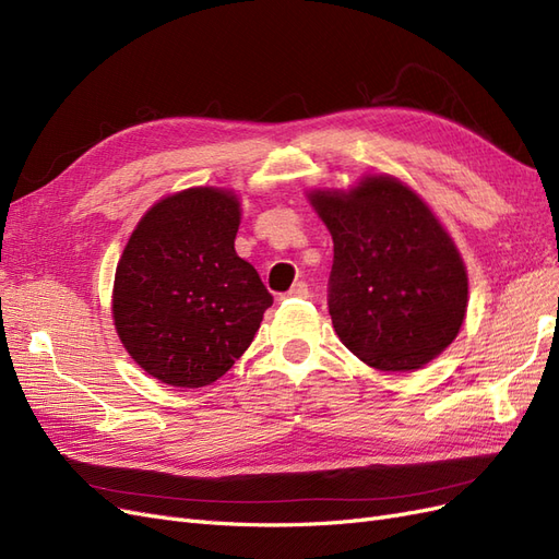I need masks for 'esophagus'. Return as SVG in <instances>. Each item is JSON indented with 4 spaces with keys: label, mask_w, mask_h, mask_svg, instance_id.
Instances as JSON below:
<instances>
[{
    "label": "esophagus",
    "mask_w": 559,
    "mask_h": 559,
    "mask_svg": "<svg viewBox=\"0 0 559 559\" xmlns=\"http://www.w3.org/2000/svg\"><path fill=\"white\" fill-rule=\"evenodd\" d=\"M310 296V289L306 282H296L289 292L284 294V298H308Z\"/></svg>",
    "instance_id": "1"
}]
</instances>
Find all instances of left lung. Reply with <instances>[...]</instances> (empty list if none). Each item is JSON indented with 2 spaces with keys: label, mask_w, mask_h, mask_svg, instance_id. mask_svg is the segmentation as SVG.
<instances>
[{
  "label": "left lung",
  "mask_w": 559,
  "mask_h": 559,
  "mask_svg": "<svg viewBox=\"0 0 559 559\" xmlns=\"http://www.w3.org/2000/svg\"><path fill=\"white\" fill-rule=\"evenodd\" d=\"M308 198L333 238L329 314L343 345L378 370L429 364L462 329L468 277L427 202L386 175Z\"/></svg>",
  "instance_id": "1"
}]
</instances>
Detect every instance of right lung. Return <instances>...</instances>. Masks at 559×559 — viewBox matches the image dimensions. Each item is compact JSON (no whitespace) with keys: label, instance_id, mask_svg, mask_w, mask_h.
<instances>
[{"label":"right lung","instance_id":"add662e5","mask_svg":"<svg viewBox=\"0 0 559 559\" xmlns=\"http://www.w3.org/2000/svg\"><path fill=\"white\" fill-rule=\"evenodd\" d=\"M238 226V195L200 186L156 202L130 235L116 267L114 324L130 357L165 384L222 378L273 306L235 253Z\"/></svg>","mask_w":559,"mask_h":559}]
</instances>
